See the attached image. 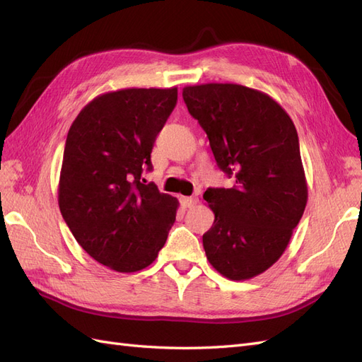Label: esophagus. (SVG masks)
Masks as SVG:
<instances>
[{
	"mask_svg": "<svg viewBox=\"0 0 362 362\" xmlns=\"http://www.w3.org/2000/svg\"><path fill=\"white\" fill-rule=\"evenodd\" d=\"M182 208H192L198 204V198H193V196H181L180 199Z\"/></svg>",
	"mask_w": 362,
	"mask_h": 362,
	"instance_id": "obj_1",
	"label": "esophagus"
}]
</instances>
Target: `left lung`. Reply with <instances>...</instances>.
Returning a JSON list of instances; mask_svg holds the SVG:
<instances>
[{"label":"left lung","mask_w":362,"mask_h":362,"mask_svg":"<svg viewBox=\"0 0 362 362\" xmlns=\"http://www.w3.org/2000/svg\"><path fill=\"white\" fill-rule=\"evenodd\" d=\"M182 98L218 169L235 180L204 193L214 213L206 258L228 279H250L281 258L308 199L298 131L275 100L246 86H187Z\"/></svg>","instance_id":"1"}]
</instances>
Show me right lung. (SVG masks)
Returning <instances> with one entry per match:
<instances>
[{"mask_svg": "<svg viewBox=\"0 0 362 362\" xmlns=\"http://www.w3.org/2000/svg\"><path fill=\"white\" fill-rule=\"evenodd\" d=\"M178 89H122L87 104L63 152L59 206L78 245L116 272L148 267L177 216L178 201L146 182L154 141Z\"/></svg>", "mask_w": 362, "mask_h": 362, "instance_id": "right-lung-1", "label": "right lung"}]
</instances>
